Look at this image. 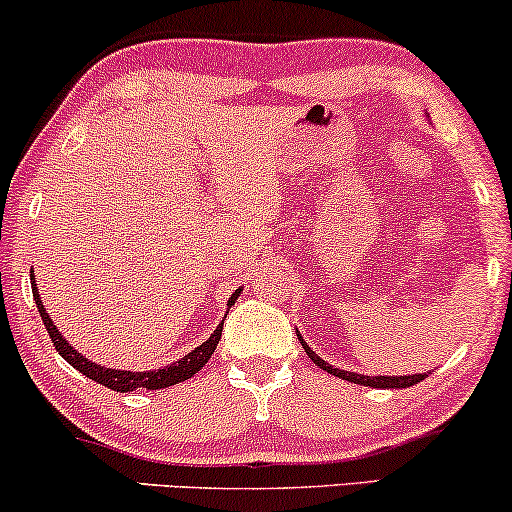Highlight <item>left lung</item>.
Here are the masks:
<instances>
[{"mask_svg": "<svg viewBox=\"0 0 512 512\" xmlns=\"http://www.w3.org/2000/svg\"><path fill=\"white\" fill-rule=\"evenodd\" d=\"M300 343H303L305 353L310 355V360L315 362L319 369H324V372L334 374L338 379H346L350 384H360V386H372V389H408V386H415L417 381H422L427 374H408V377H365V374H355V372H343V369H338L334 365H329V362H324L322 357H319L315 350H312L307 343L303 341V336L298 334Z\"/></svg>", "mask_w": 512, "mask_h": 512, "instance_id": "8db88e82", "label": "left lung"}]
</instances>
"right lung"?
Listing matches in <instances>:
<instances>
[{
	"label": "right lung",
	"mask_w": 512,
	"mask_h": 512,
	"mask_svg": "<svg viewBox=\"0 0 512 512\" xmlns=\"http://www.w3.org/2000/svg\"><path fill=\"white\" fill-rule=\"evenodd\" d=\"M30 286H33V300H35V305H38V312H40L42 322H45V329H47L49 338H52L57 353L64 357V360L69 362L73 369H78L80 374H85V377L97 381V384L107 386V389L119 391V393H128L135 389L157 391V389H166V386H174V384H178V381L190 379L193 374H197L202 367L207 365V360L212 357L214 350H217L221 329H224V322H221L217 329H214V334L209 336L202 346H197L193 353L181 357L178 362H171V365H166L164 369H152V372H126V369H109V367H102V365H97V362L88 360V357L80 355L78 350H73L71 343L59 334V329L54 326L52 317L47 315L45 305H42V300H40L38 283H35V279H30ZM238 293H240V288L229 298V307L238 300Z\"/></svg>",
	"instance_id": "1"
}]
</instances>
